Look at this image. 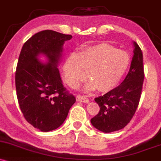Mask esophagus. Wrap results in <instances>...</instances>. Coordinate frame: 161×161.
<instances>
[{"mask_svg": "<svg viewBox=\"0 0 161 161\" xmlns=\"http://www.w3.org/2000/svg\"><path fill=\"white\" fill-rule=\"evenodd\" d=\"M76 100L78 102H81V103H88L89 102V99L85 96H78L76 97Z\"/></svg>", "mask_w": 161, "mask_h": 161, "instance_id": "obj_1", "label": "esophagus"}]
</instances>
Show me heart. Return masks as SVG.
Instances as JSON below:
<instances>
[{
    "label": "heart",
    "instance_id": "heart-1",
    "mask_svg": "<svg viewBox=\"0 0 161 161\" xmlns=\"http://www.w3.org/2000/svg\"><path fill=\"white\" fill-rule=\"evenodd\" d=\"M129 55L108 44L87 47L80 55L72 53L63 65L66 82L75 88L88 76L85 90L109 92L119 85L130 66Z\"/></svg>",
    "mask_w": 161,
    "mask_h": 161
}]
</instances>
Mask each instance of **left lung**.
<instances>
[{"label": "left lung", "mask_w": 161, "mask_h": 161, "mask_svg": "<svg viewBox=\"0 0 161 161\" xmlns=\"http://www.w3.org/2000/svg\"><path fill=\"white\" fill-rule=\"evenodd\" d=\"M133 45L130 71L123 82L107 93L95 99L100 109L91 119V123L103 133H111L124 128L138 107L144 72L142 51L135 42Z\"/></svg>", "instance_id": "8db88e82"}]
</instances>
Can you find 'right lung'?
I'll list each match as a JSON object with an SVG mask.
<instances>
[{"mask_svg":"<svg viewBox=\"0 0 161 161\" xmlns=\"http://www.w3.org/2000/svg\"><path fill=\"white\" fill-rule=\"evenodd\" d=\"M72 38L52 30L38 32L24 44L15 73V86L24 117L35 128L48 132L66 119L75 98L64 87L58 69L65 42ZM45 55L48 62L38 59Z\"/></svg>","mask_w":161,"mask_h":161,"instance_id":"add662e5","label":"right lung"}]
</instances>
